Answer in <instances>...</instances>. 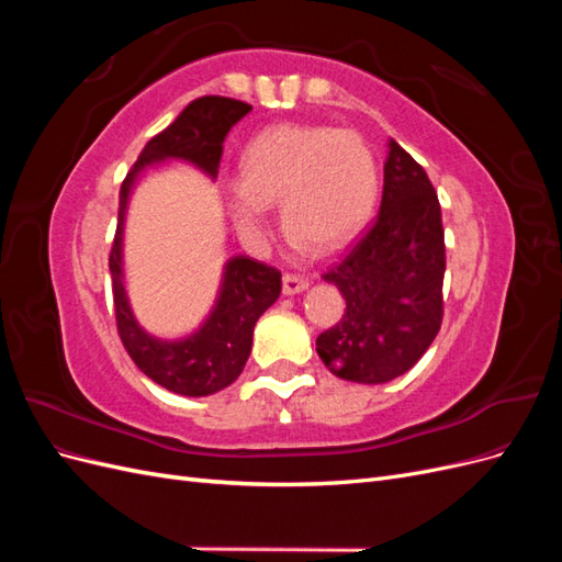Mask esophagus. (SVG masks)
<instances>
[{"instance_id":"obj_1","label":"esophagus","mask_w":562,"mask_h":562,"mask_svg":"<svg viewBox=\"0 0 562 562\" xmlns=\"http://www.w3.org/2000/svg\"><path fill=\"white\" fill-rule=\"evenodd\" d=\"M307 288V281L295 274H285L283 277V295H297Z\"/></svg>"}]
</instances>
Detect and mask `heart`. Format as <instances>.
<instances>
[{
	"mask_svg": "<svg viewBox=\"0 0 562 562\" xmlns=\"http://www.w3.org/2000/svg\"><path fill=\"white\" fill-rule=\"evenodd\" d=\"M232 215L248 239L262 232L269 203L283 201V225L316 250L342 248L378 196V166L368 143L333 126L277 124L252 135L239 161Z\"/></svg>",
	"mask_w": 562,
	"mask_h": 562,
	"instance_id": "heart-1",
	"label": "heart"
}]
</instances>
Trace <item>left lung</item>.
<instances>
[{"instance_id": "left-lung-1", "label": "left lung", "mask_w": 562, "mask_h": 562, "mask_svg": "<svg viewBox=\"0 0 562 562\" xmlns=\"http://www.w3.org/2000/svg\"><path fill=\"white\" fill-rule=\"evenodd\" d=\"M446 241L440 203L427 171L389 140L382 206L347 258L323 279L347 310L316 337L333 375L382 384L411 370L443 321Z\"/></svg>"}]
</instances>
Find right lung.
<instances>
[{
	"label": "right lung",
	"instance_id": "obj_1",
	"mask_svg": "<svg viewBox=\"0 0 562 562\" xmlns=\"http://www.w3.org/2000/svg\"><path fill=\"white\" fill-rule=\"evenodd\" d=\"M250 110L248 103L225 95L192 100L171 126L145 145L119 192V220L110 250L116 330L133 363L151 382L180 396H211L241 375L250 356L255 323L281 293V271L250 260L248 255H236L225 265L215 307L192 335L180 339L149 335L135 321L124 288L122 246L128 196L145 168L166 159L187 161L209 178H215L229 128Z\"/></svg>",
	"mask_w": 562,
	"mask_h": 562
}]
</instances>
